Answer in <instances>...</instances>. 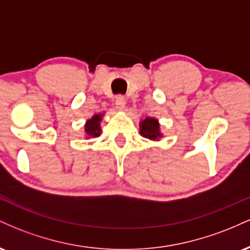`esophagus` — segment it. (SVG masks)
I'll return each mask as SVG.
<instances>
[{"instance_id": "34e87169", "label": "esophagus", "mask_w": 250, "mask_h": 250, "mask_svg": "<svg viewBox=\"0 0 250 250\" xmlns=\"http://www.w3.org/2000/svg\"><path fill=\"white\" fill-rule=\"evenodd\" d=\"M115 108L117 109V110H120V111L125 110V97L121 96V95L116 97Z\"/></svg>"}]
</instances>
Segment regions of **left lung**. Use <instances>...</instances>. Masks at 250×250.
Here are the masks:
<instances>
[{
  "instance_id": "left-lung-1",
  "label": "left lung",
  "mask_w": 250,
  "mask_h": 250,
  "mask_svg": "<svg viewBox=\"0 0 250 250\" xmlns=\"http://www.w3.org/2000/svg\"><path fill=\"white\" fill-rule=\"evenodd\" d=\"M140 134L146 139L151 140V141H159L162 139L163 134L160 129L159 120L155 117L147 116L145 120L140 121Z\"/></svg>"
}]
</instances>
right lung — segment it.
Returning <instances> with one entry per match:
<instances>
[{"instance_id": "obj_1", "label": "right lung", "mask_w": 250, "mask_h": 250, "mask_svg": "<svg viewBox=\"0 0 250 250\" xmlns=\"http://www.w3.org/2000/svg\"><path fill=\"white\" fill-rule=\"evenodd\" d=\"M103 115H104V113L95 114V115H93L90 119L85 121V125H84L85 139L100 136V134H101V122H102Z\"/></svg>"}]
</instances>
